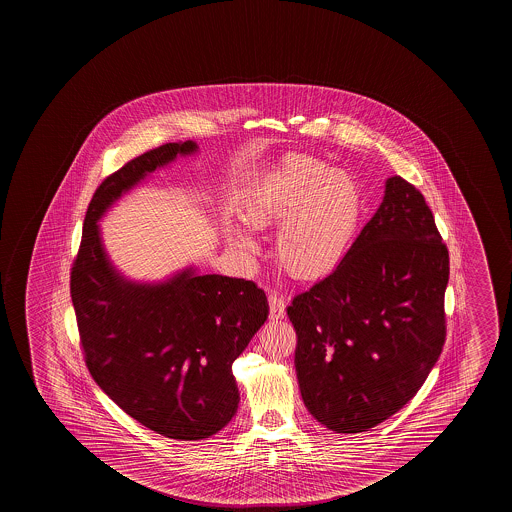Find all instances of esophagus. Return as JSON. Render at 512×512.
<instances>
[{
  "mask_svg": "<svg viewBox=\"0 0 512 512\" xmlns=\"http://www.w3.org/2000/svg\"><path fill=\"white\" fill-rule=\"evenodd\" d=\"M269 316L273 319H282L285 316V298L284 294L271 291L268 296Z\"/></svg>",
  "mask_w": 512,
  "mask_h": 512,
  "instance_id": "1",
  "label": "esophagus"
}]
</instances>
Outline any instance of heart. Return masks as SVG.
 <instances>
[{
	"label": "heart",
	"mask_w": 512,
	"mask_h": 512,
	"mask_svg": "<svg viewBox=\"0 0 512 512\" xmlns=\"http://www.w3.org/2000/svg\"><path fill=\"white\" fill-rule=\"evenodd\" d=\"M362 189L348 171L307 155L287 157L268 171L244 207L252 230L277 225V257L291 275L319 277L350 250L361 227ZM227 241L243 255L257 252L252 232L228 225Z\"/></svg>",
	"instance_id": "heart-1"
}]
</instances>
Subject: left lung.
I'll return each mask as SVG.
<instances>
[{"label": "left lung", "mask_w": 512, "mask_h": 512, "mask_svg": "<svg viewBox=\"0 0 512 512\" xmlns=\"http://www.w3.org/2000/svg\"><path fill=\"white\" fill-rule=\"evenodd\" d=\"M450 259L423 194L387 178L384 200L337 268L294 296V366L321 425L357 434L418 393L443 350Z\"/></svg>", "instance_id": "8db88e82"}]
</instances>
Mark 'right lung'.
Returning a JSON list of instances; mask_svg holds the SVG:
<instances>
[{"mask_svg":"<svg viewBox=\"0 0 512 512\" xmlns=\"http://www.w3.org/2000/svg\"><path fill=\"white\" fill-rule=\"evenodd\" d=\"M198 151L194 141L162 144L130 160L96 189L71 269V300L94 382L160 436L198 441L227 427L239 405L232 364L264 321L266 294L250 280L176 271L135 282L101 239L105 212L153 171Z\"/></svg>","mask_w":512,"mask_h":512,"instance_id":"1","label":"right lung"}]
</instances>
